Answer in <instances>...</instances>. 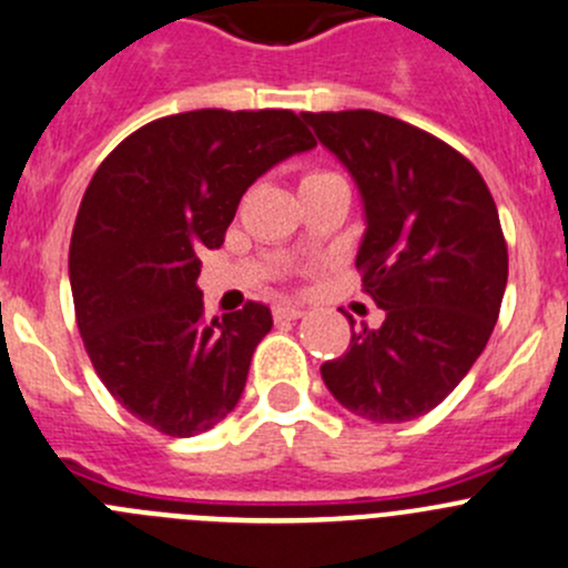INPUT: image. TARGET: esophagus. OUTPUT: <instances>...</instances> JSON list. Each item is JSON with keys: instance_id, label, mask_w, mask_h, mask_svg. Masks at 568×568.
Returning <instances> with one entry per match:
<instances>
[{"instance_id": "34e87169", "label": "esophagus", "mask_w": 568, "mask_h": 568, "mask_svg": "<svg viewBox=\"0 0 568 568\" xmlns=\"http://www.w3.org/2000/svg\"><path fill=\"white\" fill-rule=\"evenodd\" d=\"M305 316V311H302L300 305H277L274 307V318L277 322H294V318H302Z\"/></svg>"}]
</instances>
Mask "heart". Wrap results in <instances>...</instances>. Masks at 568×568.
Returning <instances> with one entry per match:
<instances>
[{
    "label": "heart",
    "instance_id": "1",
    "mask_svg": "<svg viewBox=\"0 0 568 568\" xmlns=\"http://www.w3.org/2000/svg\"><path fill=\"white\" fill-rule=\"evenodd\" d=\"M322 174H327V172H311V174H305V178H302V183H305V180H313V178H322Z\"/></svg>",
    "mask_w": 568,
    "mask_h": 568
}]
</instances>
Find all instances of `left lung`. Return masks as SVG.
Wrapping results in <instances>:
<instances>
[{
	"label": "left lung",
	"mask_w": 568,
	"mask_h": 568,
	"mask_svg": "<svg viewBox=\"0 0 568 568\" xmlns=\"http://www.w3.org/2000/svg\"><path fill=\"white\" fill-rule=\"evenodd\" d=\"M349 169L363 196V291L383 307L377 329L322 363L329 394L377 424L442 405L486 349L508 283V244L486 180L444 144L374 110L302 113Z\"/></svg>",
	"instance_id": "1"
}]
</instances>
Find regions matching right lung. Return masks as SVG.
I'll return each instance as SVG.
<instances>
[{
  "instance_id": "right-lung-1",
  "label": "right lung",
  "mask_w": 568,
  "mask_h": 568,
  "mask_svg": "<svg viewBox=\"0 0 568 568\" xmlns=\"http://www.w3.org/2000/svg\"><path fill=\"white\" fill-rule=\"evenodd\" d=\"M313 146L294 110H189L126 135L88 183L69 246L77 327L104 388L163 436L222 422L272 329L261 302L207 322L196 255L224 244L261 174Z\"/></svg>"
}]
</instances>
